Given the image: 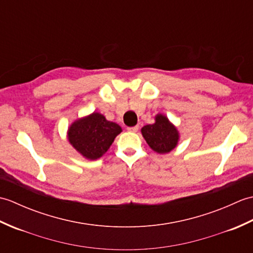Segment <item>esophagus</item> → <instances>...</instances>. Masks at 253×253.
<instances>
[{"instance_id":"1","label":"esophagus","mask_w":253,"mask_h":253,"mask_svg":"<svg viewBox=\"0 0 253 253\" xmlns=\"http://www.w3.org/2000/svg\"><path fill=\"white\" fill-rule=\"evenodd\" d=\"M138 129H139V126H138V125H137V126H133V127H128V128H127V130L129 131V132H137Z\"/></svg>"}]
</instances>
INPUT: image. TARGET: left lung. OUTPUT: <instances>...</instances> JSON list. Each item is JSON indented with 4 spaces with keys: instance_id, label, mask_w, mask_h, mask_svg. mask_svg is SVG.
Masks as SVG:
<instances>
[{
    "instance_id": "8db88e82",
    "label": "left lung",
    "mask_w": 253,
    "mask_h": 253,
    "mask_svg": "<svg viewBox=\"0 0 253 253\" xmlns=\"http://www.w3.org/2000/svg\"><path fill=\"white\" fill-rule=\"evenodd\" d=\"M155 122L141 128V133L149 147L159 154L174 150L179 141V132L175 125L163 114L155 115Z\"/></svg>"
}]
</instances>
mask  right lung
I'll use <instances>...</instances> for the list:
<instances>
[{"instance_id":"right-lung-1","label":"right lung","mask_w":253,"mask_h":253,"mask_svg":"<svg viewBox=\"0 0 253 253\" xmlns=\"http://www.w3.org/2000/svg\"><path fill=\"white\" fill-rule=\"evenodd\" d=\"M122 127L107 121L101 113L93 112L75 121L67 130V139L73 148L87 160H98L112 146Z\"/></svg>"}]
</instances>
